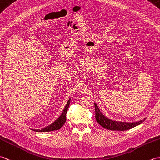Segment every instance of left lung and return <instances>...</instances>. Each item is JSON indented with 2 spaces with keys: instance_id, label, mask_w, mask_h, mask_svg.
<instances>
[{
  "instance_id": "8db88e82",
  "label": "left lung",
  "mask_w": 160,
  "mask_h": 160,
  "mask_svg": "<svg viewBox=\"0 0 160 160\" xmlns=\"http://www.w3.org/2000/svg\"><path fill=\"white\" fill-rule=\"evenodd\" d=\"M95 104V109H96V121L99 124L104 128L108 129L112 131H127L128 129L133 128L136 126L142 123L145 120L135 122H118L110 120L101 113L99 108Z\"/></svg>"
}]
</instances>
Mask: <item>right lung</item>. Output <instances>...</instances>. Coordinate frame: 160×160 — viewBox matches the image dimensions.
Instances as JSON below:
<instances>
[{
  "instance_id": "obj_1",
  "label": "right lung",
  "mask_w": 160,
  "mask_h": 160,
  "mask_svg": "<svg viewBox=\"0 0 160 160\" xmlns=\"http://www.w3.org/2000/svg\"><path fill=\"white\" fill-rule=\"evenodd\" d=\"M70 100L71 99L68 100L65 107H64V110L62 111V113H61L59 118L54 121L52 124H51L50 125L47 126V127L41 129H32V130L36 132H47V131H53L58 130V129H60L66 122V115H67L68 108L69 107Z\"/></svg>"
}]
</instances>
